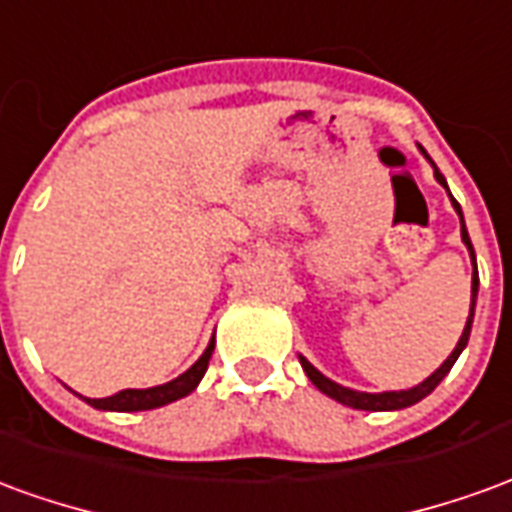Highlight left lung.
<instances>
[{
	"mask_svg": "<svg viewBox=\"0 0 512 512\" xmlns=\"http://www.w3.org/2000/svg\"><path fill=\"white\" fill-rule=\"evenodd\" d=\"M425 153V150H422ZM436 180H439L441 186H447V180H444V175H441L439 169H436ZM452 205H455V211H458V216H461V238L463 244L469 246V255H472L474 260V246L472 241H469V233H466V224H463V213H461V205L452 200ZM477 285H480V279H477V263H474V274H472V307H469V318H466V329H463L461 340H458V345H455V351H452L450 356H447V362L433 373V376H428L425 381L419 386H414V389H403V392H381V395H370V392H354V389H345V386L334 384V381H329V378L323 376V373H318L315 367L304 359V356H299L301 359V367H304V373L310 376V381L318 389H321L323 395L334 397L337 403H343V406H351V408H362V411H392V408H406V406H414L417 400H422L425 395H430L436 386H439V381L447 373H450V367L455 365V359H458V354H461L463 348H466V343H469V332H472V318H474V301H477Z\"/></svg>",
	"mask_w": 512,
	"mask_h": 512,
	"instance_id": "8db88e82",
	"label": "left lung"
}]
</instances>
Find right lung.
Here are the masks:
<instances>
[{
	"label": "right lung",
	"instance_id": "1",
	"mask_svg": "<svg viewBox=\"0 0 512 512\" xmlns=\"http://www.w3.org/2000/svg\"><path fill=\"white\" fill-rule=\"evenodd\" d=\"M213 345L216 343L211 340V345L205 348V354H202L183 376H178L175 381H169V384L153 386V389H123V392H117V395L84 397V400H87L90 406L104 408V411H147V408L167 406L172 400H178V397H186L189 392H194V386L200 384V378L205 376V370H208Z\"/></svg>",
	"mask_w": 512,
	"mask_h": 512
}]
</instances>
